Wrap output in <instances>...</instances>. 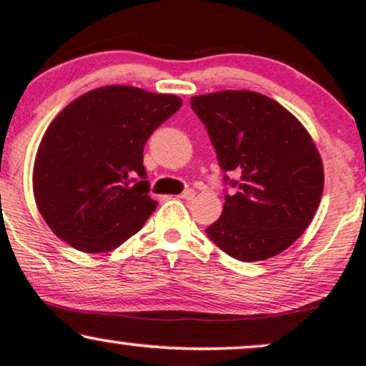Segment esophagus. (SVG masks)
<instances>
[{
    "label": "esophagus",
    "instance_id": "esophagus-1",
    "mask_svg": "<svg viewBox=\"0 0 366 366\" xmlns=\"http://www.w3.org/2000/svg\"><path fill=\"white\" fill-rule=\"evenodd\" d=\"M194 196H196L194 189H187V191H184L182 194H179L180 199H186V201H191Z\"/></svg>",
    "mask_w": 366,
    "mask_h": 366
}]
</instances>
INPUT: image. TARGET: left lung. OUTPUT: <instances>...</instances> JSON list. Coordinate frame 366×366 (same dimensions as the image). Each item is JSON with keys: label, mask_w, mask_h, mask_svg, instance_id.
Instances as JSON below:
<instances>
[{"label": "left lung", "mask_w": 366, "mask_h": 366, "mask_svg": "<svg viewBox=\"0 0 366 366\" xmlns=\"http://www.w3.org/2000/svg\"><path fill=\"white\" fill-rule=\"evenodd\" d=\"M215 148L218 165L236 172L237 187L208 237L232 258L259 262L282 253L312 224L323 192V165L301 122L253 91L191 98Z\"/></svg>", "instance_id": "1"}]
</instances>
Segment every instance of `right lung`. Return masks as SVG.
Returning a JSON list of instances; mask_svg holds the SVG:
<instances>
[{"instance_id": "obj_1", "label": "right lung", "mask_w": 366, "mask_h": 366, "mask_svg": "<svg viewBox=\"0 0 366 366\" xmlns=\"http://www.w3.org/2000/svg\"><path fill=\"white\" fill-rule=\"evenodd\" d=\"M180 107L174 94L104 86L58 113L32 175L37 208L54 236L79 251L104 253L144 225L158 203L148 196L142 151Z\"/></svg>"}]
</instances>
